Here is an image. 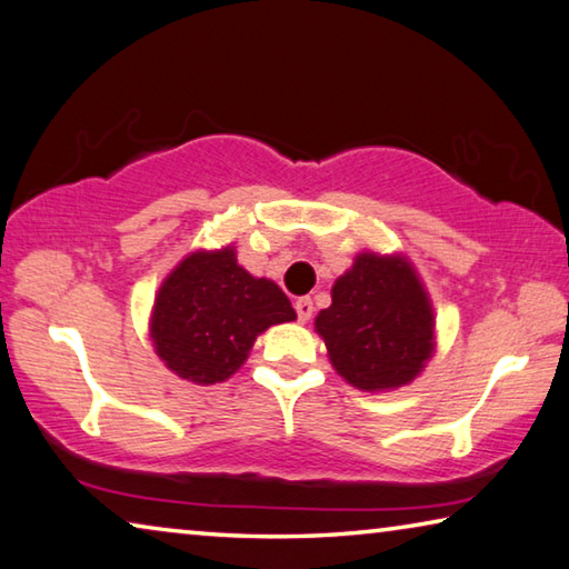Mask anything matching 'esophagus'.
Instances as JSON below:
<instances>
[{"instance_id": "1", "label": "esophagus", "mask_w": 569, "mask_h": 569, "mask_svg": "<svg viewBox=\"0 0 569 569\" xmlns=\"http://www.w3.org/2000/svg\"><path fill=\"white\" fill-rule=\"evenodd\" d=\"M312 300L310 297H300V300L295 302V312H297V320L300 322H308L312 318Z\"/></svg>"}]
</instances>
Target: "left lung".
<instances>
[{
    "mask_svg": "<svg viewBox=\"0 0 569 569\" xmlns=\"http://www.w3.org/2000/svg\"><path fill=\"white\" fill-rule=\"evenodd\" d=\"M315 328L336 371L363 391L409 383L432 353L430 300L401 257L358 254Z\"/></svg>",
    "mask_w": 569,
    "mask_h": 569,
    "instance_id": "1",
    "label": "left lung"
}]
</instances>
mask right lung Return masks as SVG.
Returning a JSON list of instances; mask_svg holds the SVG:
<instances>
[{
    "label": "right lung",
    "mask_w": 569,
    "mask_h": 569,
    "mask_svg": "<svg viewBox=\"0 0 569 569\" xmlns=\"http://www.w3.org/2000/svg\"><path fill=\"white\" fill-rule=\"evenodd\" d=\"M287 320H295L287 295L236 264L231 247L196 251L157 292L152 340L180 379L216 383L247 361L259 333Z\"/></svg>",
    "instance_id": "right-lung-1"
}]
</instances>
